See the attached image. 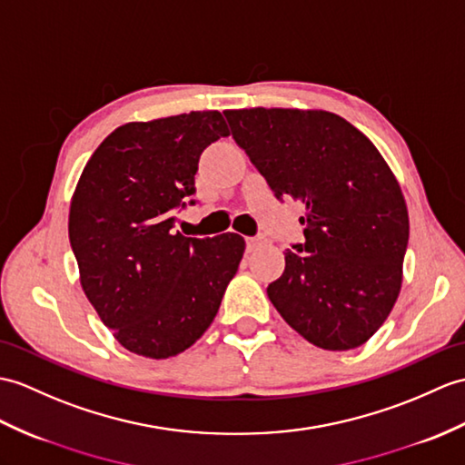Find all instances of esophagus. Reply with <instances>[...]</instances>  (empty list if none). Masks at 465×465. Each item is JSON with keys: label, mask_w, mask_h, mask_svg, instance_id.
I'll use <instances>...</instances> for the list:
<instances>
[{"label": "esophagus", "mask_w": 465, "mask_h": 465, "mask_svg": "<svg viewBox=\"0 0 465 465\" xmlns=\"http://www.w3.org/2000/svg\"><path fill=\"white\" fill-rule=\"evenodd\" d=\"M247 252H255L257 247H262L263 243H265V237H262V235H257V237H247Z\"/></svg>", "instance_id": "obj_1"}]
</instances>
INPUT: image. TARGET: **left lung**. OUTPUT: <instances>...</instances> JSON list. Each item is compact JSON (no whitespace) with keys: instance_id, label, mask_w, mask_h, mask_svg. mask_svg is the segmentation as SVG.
I'll return each instance as SVG.
<instances>
[{"instance_id":"1","label":"left lung","mask_w":465,"mask_h":465,"mask_svg":"<svg viewBox=\"0 0 465 465\" xmlns=\"http://www.w3.org/2000/svg\"><path fill=\"white\" fill-rule=\"evenodd\" d=\"M235 143L275 196L305 203V243L285 252L267 295L289 327L325 351L361 347L402 287L408 210L386 160L327 111H223Z\"/></svg>"}]
</instances>
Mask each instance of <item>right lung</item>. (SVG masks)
I'll use <instances>...</instances> for the list:
<instances>
[{"label": "right lung", "mask_w": 465, "mask_h": 465, "mask_svg": "<svg viewBox=\"0 0 465 465\" xmlns=\"http://www.w3.org/2000/svg\"><path fill=\"white\" fill-rule=\"evenodd\" d=\"M230 136L218 111L126 123L83 168L69 240L81 287L126 351L168 359L212 325L245 252L237 233L183 237L174 210L193 203L200 154Z\"/></svg>", "instance_id": "obj_1"}]
</instances>
